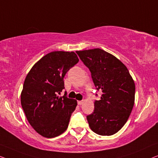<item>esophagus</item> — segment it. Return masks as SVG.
<instances>
[{"label":"esophagus","mask_w":158,"mask_h":158,"mask_svg":"<svg viewBox=\"0 0 158 158\" xmlns=\"http://www.w3.org/2000/svg\"><path fill=\"white\" fill-rule=\"evenodd\" d=\"M77 103H78L79 105H81V104L84 103V101H78V102H77Z\"/></svg>","instance_id":"esophagus-1"}]
</instances>
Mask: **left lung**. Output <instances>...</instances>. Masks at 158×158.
<instances>
[{"label": "left lung", "mask_w": 158, "mask_h": 158, "mask_svg": "<svg viewBox=\"0 0 158 158\" xmlns=\"http://www.w3.org/2000/svg\"><path fill=\"white\" fill-rule=\"evenodd\" d=\"M90 70L97 90L102 92L94 102V110L86 117L93 132L110 136L127 123L135 104V84L126 66L112 54L101 49L77 51Z\"/></svg>", "instance_id": "obj_1"}]
</instances>
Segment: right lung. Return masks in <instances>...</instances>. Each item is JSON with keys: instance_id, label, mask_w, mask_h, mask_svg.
I'll list each match as a JSON object with an SVG mask.
<instances>
[{"instance_id": "obj_1", "label": "right lung", "mask_w": 158, "mask_h": 158, "mask_svg": "<svg viewBox=\"0 0 158 158\" xmlns=\"http://www.w3.org/2000/svg\"><path fill=\"white\" fill-rule=\"evenodd\" d=\"M78 61L73 52H53L39 60L26 75L21 106L28 123L41 136L53 138L68 127L77 101L66 93L60 97L58 94L64 89L66 72Z\"/></svg>"}]
</instances>
